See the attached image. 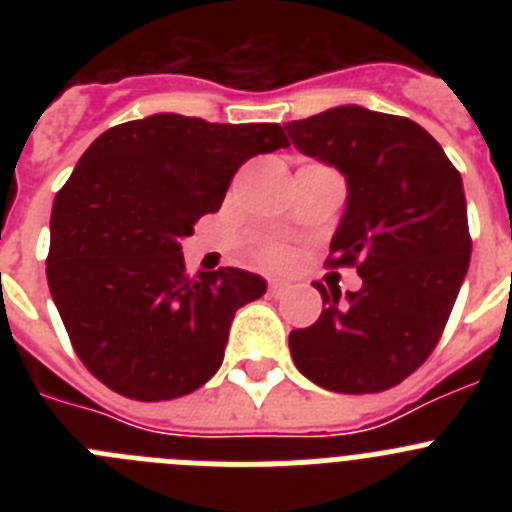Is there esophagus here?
I'll return each mask as SVG.
<instances>
[{"label":"esophagus","instance_id":"1","mask_svg":"<svg viewBox=\"0 0 512 512\" xmlns=\"http://www.w3.org/2000/svg\"><path fill=\"white\" fill-rule=\"evenodd\" d=\"M284 289H287V284L279 282V279H271V282H269V295L271 297H279L284 292Z\"/></svg>","mask_w":512,"mask_h":512}]
</instances>
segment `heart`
Returning a JSON list of instances; mask_svg holds the SVG:
<instances>
[{
    "label": "heart",
    "mask_w": 512,
    "mask_h": 512,
    "mask_svg": "<svg viewBox=\"0 0 512 512\" xmlns=\"http://www.w3.org/2000/svg\"><path fill=\"white\" fill-rule=\"evenodd\" d=\"M287 256H289L287 248L274 246V243H269V246L261 248V261H264V264L279 266V264H284V261H287Z\"/></svg>",
    "instance_id": "heart-1"
}]
</instances>
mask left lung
Masks as SVG:
<instances>
[{
	"mask_svg": "<svg viewBox=\"0 0 512 512\" xmlns=\"http://www.w3.org/2000/svg\"><path fill=\"white\" fill-rule=\"evenodd\" d=\"M292 146L346 179V210L330 238L333 266H356L361 289H325L289 351L330 392L390 390L436 348L467 277V200L436 138L408 117L341 104L284 125Z\"/></svg>",
	"mask_w": 512,
	"mask_h": 512,
	"instance_id": "1",
	"label": "left lung"
}]
</instances>
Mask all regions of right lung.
<instances>
[{"label": "right lung", "instance_id": "right-lung-1", "mask_svg": "<svg viewBox=\"0 0 512 512\" xmlns=\"http://www.w3.org/2000/svg\"><path fill=\"white\" fill-rule=\"evenodd\" d=\"M277 122L223 125L158 112L104 130L53 200L48 287L74 351L140 402L194 392L220 369L238 307L266 279L184 271L182 241L220 210L251 156L287 148Z\"/></svg>", "mask_w": 512, "mask_h": 512}]
</instances>
